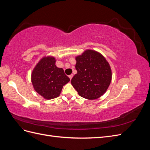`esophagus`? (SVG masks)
I'll list each match as a JSON object with an SVG mask.
<instances>
[{
  "instance_id": "esophagus-1",
  "label": "esophagus",
  "mask_w": 150,
  "mask_h": 150,
  "mask_svg": "<svg viewBox=\"0 0 150 150\" xmlns=\"http://www.w3.org/2000/svg\"><path fill=\"white\" fill-rule=\"evenodd\" d=\"M72 77H73V74H71V75H69V79H70L71 80L72 79Z\"/></svg>"
}]
</instances>
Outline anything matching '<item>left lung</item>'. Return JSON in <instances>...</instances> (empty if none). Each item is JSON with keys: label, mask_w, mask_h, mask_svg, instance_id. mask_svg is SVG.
I'll return each instance as SVG.
<instances>
[{"label": "left lung", "mask_w": 150, "mask_h": 150, "mask_svg": "<svg viewBox=\"0 0 150 150\" xmlns=\"http://www.w3.org/2000/svg\"><path fill=\"white\" fill-rule=\"evenodd\" d=\"M78 71L71 84L80 96L93 100L106 93L112 79L110 64L101 53L88 49L76 57Z\"/></svg>", "instance_id": "1"}]
</instances>
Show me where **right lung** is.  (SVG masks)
Returning a JSON list of instances; mask_svg holds the SVG:
<instances>
[{
    "instance_id": "add662e5",
    "label": "right lung",
    "mask_w": 150,
    "mask_h": 150,
    "mask_svg": "<svg viewBox=\"0 0 150 150\" xmlns=\"http://www.w3.org/2000/svg\"><path fill=\"white\" fill-rule=\"evenodd\" d=\"M56 61L54 57H43L31 74V82L34 90L46 99L57 98L63 86L70 81L62 68L56 66Z\"/></svg>"
}]
</instances>
